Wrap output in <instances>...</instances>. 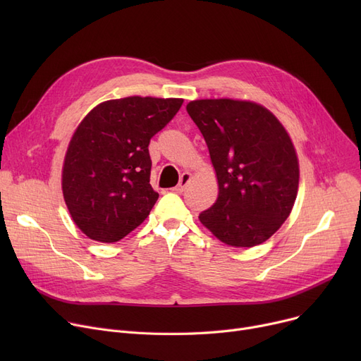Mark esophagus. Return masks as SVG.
<instances>
[{
  "instance_id": "esophagus-1",
  "label": "esophagus",
  "mask_w": 361,
  "mask_h": 361,
  "mask_svg": "<svg viewBox=\"0 0 361 361\" xmlns=\"http://www.w3.org/2000/svg\"><path fill=\"white\" fill-rule=\"evenodd\" d=\"M190 180H192V174H190V173H184V174L181 176V178H180V183L173 188V190H174L176 193H183L184 188L187 187V184L190 183Z\"/></svg>"
}]
</instances>
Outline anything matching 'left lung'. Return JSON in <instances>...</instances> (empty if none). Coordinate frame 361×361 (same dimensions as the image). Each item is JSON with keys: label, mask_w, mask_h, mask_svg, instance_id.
Instances as JSON below:
<instances>
[{"label": "left lung", "mask_w": 361, "mask_h": 361, "mask_svg": "<svg viewBox=\"0 0 361 361\" xmlns=\"http://www.w3.org/2000/svg\"><path fill=\"white\" fill-rule=\"evenodd\" d=\"M187 112L218 180V199L200 222L231 247L267 241L290 216L298 192V157L288 131L253 101L196 99Z\"/></svg>", "instance_id": "1"}]
</instances>
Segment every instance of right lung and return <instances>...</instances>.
Returning <instances> with one entry per match:
<instances>
[{
    "label": "right lung",
    "mask_w": 361,
    "mask_h": 361,
    "mask_svg": "<svg viewBox=\"0 0 361 361\" xmlns=\"http://www.w3.org/2000/svg\"><path fill=\"white\" fill-rule=\"evenodd\" d=\"M181 98L127 97L90 109L74 130L61 171L73 222L90 240L116 243L149 216V142L174 118Z\"/></svg>",
    "instance_id": "obj_1"
}]
</instances>
